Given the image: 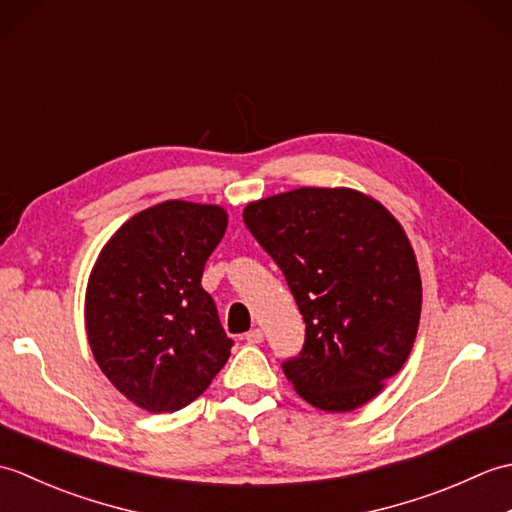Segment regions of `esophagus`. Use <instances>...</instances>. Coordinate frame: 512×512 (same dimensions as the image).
Returning <instances> with one entry per match:
<instances>
[{"label":"esophagus","instance_id":"1","mask_svg":"<svg viewBox=\"0 0 512 512\" xmlns=\"http://www.w3.org/2000/svg\"><path fill=\"white\" fill-rule=\"evenodd\" d=\"M246 343H250V345H255V343H262L264 341V332L259 330V328H255V330H250V332H246Z\"/></svg>","mask_w":512,"mask_h":512}]
</instances>
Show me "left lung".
Wrapping results in <instances>:
<instances>
[{
    "label": "left lung",
    "mask_w": 512,
    "mask_h": 512,
    "mask_svg": "<svg viewBox=\"0 0 512 512\" xmlns=\"http://www.w3.org/2000/svg\"><path fill=\"white\" fill-rule=\"evenodd\" d=\"M244 222L284 273L306 343L284 374L312 407L354 411L411 354L422 308L405 228L372 195L301 187L248 202Z\"/></svg>",
    "instance_id": "1"
}]
</instances>
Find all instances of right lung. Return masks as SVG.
I'll use <instances>...</instances> for the list:
<instances>
[{
  "mask_svg": "<svg viewBox=\"0 0 512 512\" xmlns=\"http://www.w3.org/2000/svg\"><path fill=\"white\" fill-rule=\"evenodd\" d=\"M217 204L167 200L107 239L85 290V330L107 380L149 413L187 407L231 356L204 264L222 242Z\"/></svg>",
  "mask_w": 512,
  "mask_h": 512,
  "instance_id": "obj_1",
  "label": "right lung"
}]
</instances>
